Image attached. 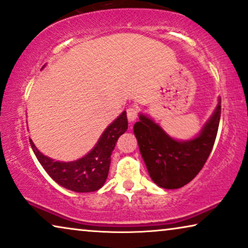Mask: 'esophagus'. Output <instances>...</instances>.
<instances>
[{
	"mask_svg": "<svg viewBox=\"0 0 248 248\" xmlns=\"http://www.w3.org/2000/svg\"><path fill=\"white\" fill-rule=\"evenodd\" d=\"M126 115H127V120L130 122H134L138 117V109L135 107H130L126 110Z\"/></svg>",
	"mask_w": 248,
	"mask_h": 248,
	"instance_id": "esophagus-1",
	"label": "esophagus"
}]
</instances>
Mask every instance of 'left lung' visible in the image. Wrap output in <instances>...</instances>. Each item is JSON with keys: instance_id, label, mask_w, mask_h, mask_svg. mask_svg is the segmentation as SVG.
I'll use <instances>...</instances> for the list:
<instances>
[{"instance_id": "8db88e82", "label": "left lung", "mask_w": 248, "mask_h": 248, "mask_svg": "<svg viewBox=\"0 0 248 248\" xmlns=\"http://www.w3.org/2000/svg\"><path fill=\"white\" fill-rule=\"evenodd\" d=\"M221 100L195 138L186 141L172 139L160 125L143 114L133 131L149 175L158 186L167 189L188 184L204 166L215 144L221 114Z\"/></svg>"}]
</instances>
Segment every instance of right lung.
<instances>
[{
  "label": "right lung",
  "mask_w": 248,
  "mask_h": 248,
  "mask_svg": "<svg viewBox=\"0 0 248 248\" xmlns=\"http://www.w3.org/2000/svg\"><path fill=\"white\" fill-rule=\"evenodd\" d=\"M127 127L126 111L124 110L106 127L93 150L74 161H55L47 157L36 148L31 139L30 145L40 165L57 184L73 192H94L103 187L106 182L111 152L118 138L126 132Z\"/></svg>",
  "instance_id": "right-lung-1"
}]
</instances>
